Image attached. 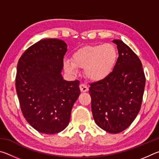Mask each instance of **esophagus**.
Instances as JSON below:
<instances>
[{
  "label": "esophagus",
  "instance_id": "1",
  "mask_svg": "<svg viewBox=\"0 0 159 159\" xmlns=\"http://www.w3.org/2000/svg\"><path fill=\"white\" fill-rule=\"evenodd\" d=\"M79 88H80V91H81V92H83V93L87 92V91L88 90V88L85 84H80V86H79Z\"/></svg>",
  "mask_w": 159,
  "mask_h": 159
}]
</instances>
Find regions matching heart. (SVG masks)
Wrapping results in <instances>:
<instances>
[{
	"instance_id": "1",
	"label": "heart",
	"mask_w": 159,
	"mask_h": 159,
	"mask_svg": "<svg viewBox=\"0 0 159 159\" xmlns=\"http://www.w3.org/2000/svg\"><path fill=\"white\" fill-rule=\"evenodd\" d=\"M117 59L118 52L114 45H89L76 51L72 60H64V67L71 74L76 73L77 68L85 69L88 79L93 81H101L111 74Z\"/></svg>"
}]
</instances>
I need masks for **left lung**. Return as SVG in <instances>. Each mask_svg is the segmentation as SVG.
<instances>
[{"label": "left lung", "instance_id": "left-lung-1", "mask_svg": "<svg viewBox=\"0 0 159 159\" xmlns=\"http://www.w3.org/2000/svg\"><path fill=\"white\" fill-rule=\"evenodd\" d=\"M118 57L109 76L90 85L91 109L99 128L119 133L130 125L140 110L145 87L142 64L121 40H114Z\"/></svg>", "mask_w": 159, "mask_h": 159}]
</instances>
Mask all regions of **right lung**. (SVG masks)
<instances>
[{
	"label": "right lung",
	"instance_id": "1",
	"mask_svg": "<svg viewBox=\"0 0 159 159\" xmlns=\"http://www.w3.org/2000/svg\"><path fill=\"white\" fill-rule=\"evenodd\" d=\"M66 50L61 40L43 39L18 61L15 86L20 108L26 121L40 133L64 130L80 95L79 80L66 81L61 75Z\"/></svg>",
	"mask_w": 159,
	"mask_h": 159
}]
</instances>
